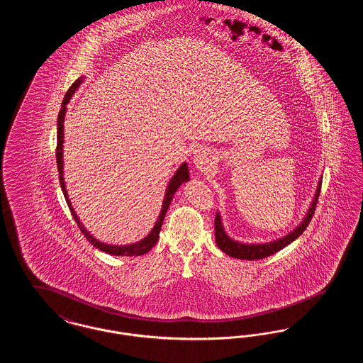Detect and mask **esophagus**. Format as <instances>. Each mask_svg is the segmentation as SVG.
Instances as JSON below:
<instances>
[{"label":"esophagus","mask_w":363,"mask_h":363,"mask_svg":"<svg viewBox=\"0 0 363 363\" xmlns=\"http://www.w3.org/2000/svg\"><path fill=\"white\" fill-rule=\"evenodd\" d=\"M193 163L200 172H207L208 169L212 166V155L206 148H199L194 151Z\"/></svg>","instance_id":"esophagus-1"}]
</instances>
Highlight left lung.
Instances as JSON below:
<instances>
[{"mask_svg":"<svg viewBox=\"0 0 363 363\" xmlns=\"http://www.w3.org/2000/svg\"><path fill=\"white\" fill-rule=\"evenodd\" d=\"M321 181L318 182V186L315 190L314 199L311 201V208L306 213V216L303 218V220L301 222V225L295 227L290 234H287L283 238H279L277 241L267 242V243H242V242L234 241L231 240L227 234H225L223 223H222V218L219 213H216L215 216V238H216V245L219 246L220 250H223L225 255L234 257V259H261L272 256L274 253H277L279 250H281L283 247H286L287 245H290L291 242L295 241L311 223V218L314 215L315 206L318 201V196H320V190H321Z\"/></svg>","mask_w":363,"mask_h":363,"instance_id":"8db88e82","label":"left lung"}]
</instances>
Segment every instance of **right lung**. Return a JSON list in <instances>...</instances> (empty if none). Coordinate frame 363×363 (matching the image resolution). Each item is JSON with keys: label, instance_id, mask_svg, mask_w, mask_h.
Listing matches in <instances>:
<instances>
[{"label": "right lung", "instance_id": "obj_1", "mask_svg": "<svg viewBox=\"0 0 363 363\" xmlns=\"http://www.w3.org/2000/svg\"><path fill=\"white\" fill-rule=\"evenodd\" d=\"M82 84V79L76 80L72 86H70L64 101H62V106H61V110H60V114H58V120H57V150H55V157H57V169H58V173H60V184H61V189L64 193V197L68 203V207H69L70 212H72V216L74 219V222L79 225L80 231L84 234L88 242H91V245H94L95 247H98L99 250L106 252L111 256H141V255H145L147 252H150L154 246H155L156 242L159 240V233H160V228L163 225V219L166 216V212L169 209V206L173 200L174 193L178 190V188L189 181V170H188V164L186 163H182L179 166V169L175 172L173 178L170 179L169 182V186L166 189V194H164V200H163V206H162V211H160V215L156 220L154 228L151 230V233L141 241L136 242V243H132V245H123V246H116V245H107L104 242L98 241L95 240L88 231H86V227L83 225V223L80 222V219L77 218L74 209L70 204L69 199H68V193L65 189V182H64V162H62V144H64V121H65V113H67V104H69V99L72 98V95L74 94V91L79 88V86Z\"/></svg>", "mask_w": 363, "mask_h": 363}]
</instances>
